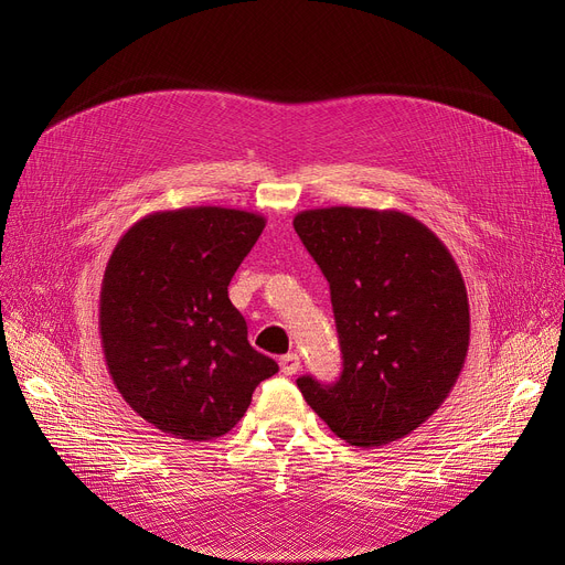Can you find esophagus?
I'll list each match as a JSON object with an SVG mask.
<instances>
[{
  "label": "esophagus",
  "mask_w": 565,
  "mask_h": 565,
  "mask_svg": "<svg viewBox=\"0 0 565 565\" xmlns=\"http://www.w3.org/2000/svg\"><path fill=\"white\" fill-rule=\"evenodd\" d=\"M279 366H281L284 375H295V373L300 371V358L295 352H288V354H284V358L279 360Z\"/></svg>",
  "instance_id": "34e87169"
}]
</instances>
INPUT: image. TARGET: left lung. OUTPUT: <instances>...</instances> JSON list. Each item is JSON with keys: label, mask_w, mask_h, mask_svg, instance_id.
Masks as SVG:
<instances>
[{"label": "left lung", "mask_w": 565, "mask_h": 565, "mask_svg": "<svg viewBox=\"0 0 565 565\" xmlns=\"http://www.w3.org/2000/svg\"><path fill=\"white\" fill-rule=\"evenodd\" d=\"M330 281L343 352L334 384L298 380L305 401L352 447H382L428 422L469 350L462 275L439 237L401 211L332 205L292 220Z\"/></svg>", "instance_id": "obj_1"}]
</instances>
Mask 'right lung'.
<instances>
[{
  "label": "right lung",
  "mask_w": 565,
  "mask_h": 565,
  "mask_svg": "<svg viewBox=\"0 0 565 565\" xmlns=\"http://www.w3.org/2000/svg\"><path fill=\"white\" fill-rule=\"evenodd\" d=\"M265 228L222 205L158 211L116 243L100 286L98 328L124 401L178 439L222 437L245 417L277 362L247 341L228 284Z\"/></svg>",
  "instance_id": "1"
}]
</instances>
